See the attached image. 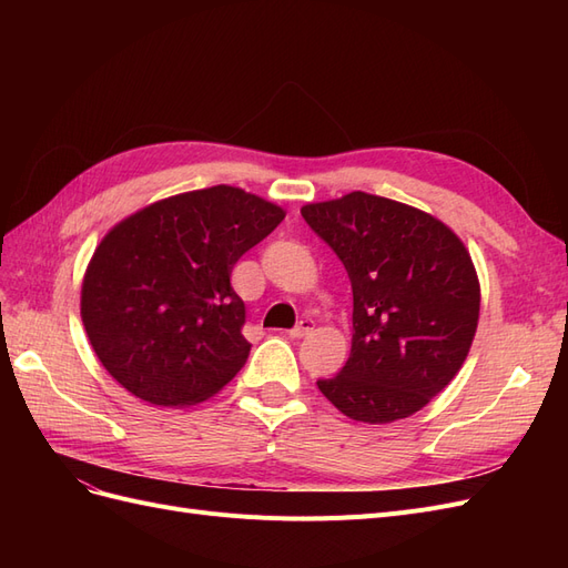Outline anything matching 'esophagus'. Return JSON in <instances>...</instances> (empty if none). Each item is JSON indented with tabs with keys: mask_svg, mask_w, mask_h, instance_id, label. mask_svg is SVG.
Wrapping results in <instances>:
<instances>
[{
	"mask_svg": "<svg viewBox=\"0 0 568 568\" xmlns=\"http://www.w3.org/2000/svg\"><path fill=\"white\" fill-rule=\"evenodd\" d=\"M315 329V322L313 320H301V322H296V326L294 329H288V336L291 338H303V336H307Z\"/></svg>",
	"mask_w": 568,
	"mask_h": 568,
	"instance_id": "obj_1",
	"label": "esophagus"
}]
</instances>
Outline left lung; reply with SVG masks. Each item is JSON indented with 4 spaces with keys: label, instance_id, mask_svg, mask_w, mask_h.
Wrapping results in <instances>:
<instances>
[{
    "label": "left lung",
    "instance_id": "obj_1",
    "mask_svg": "<svg viewBox=\"0 0 568 568\" xmlns=\"http://www.w3.org/2000/svg\"><path fill=\"white\" fill-rule=\"evenodd\" d=\"M301 215L353 286L351 357L317 382L324 398L355 422L415 415L471 348L480 307L471 255L440 220L365 192L307 203Z\"/></svg>",
    "mask_w": 568,
    "mask_h": 568
}]
</instances>
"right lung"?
<instances>
[{
  "instance_id": "1",
  "label": "right lung",
  "mask_w": 568,
  "mask_h": 568,
  "mask_svg": "<svg viewBox=\"0 0 568 568\" xmlns=\"http://www.w3.org/2000/svg\"><path fill=\"white\" fill-rule=\"evenodd\" d=\"M282 220L280 205L217 184L115 225L92 255L80 301L113 379L161 407L201 403L230 384L251 353L230 274Z\"/></svg>"
}]
</instances>
